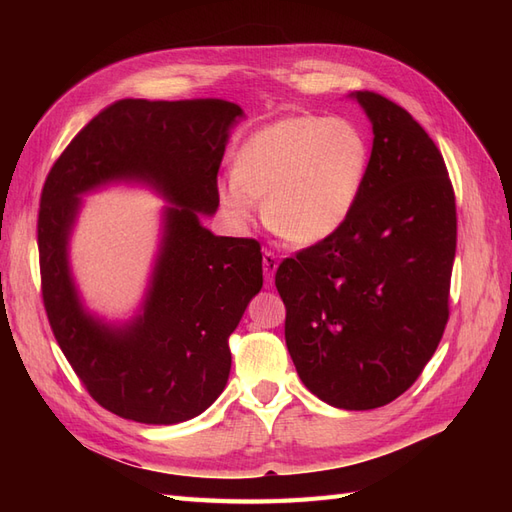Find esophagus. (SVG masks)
<instances>
[{"instance_id": "1", "label": "esophagus", "mask_w": 512, "mask_h": 512, "mask_svg": "<svg viewBox=\"0 0 512 512\" xmlns=\"http://www.w3.org/2000/svg\"><path fill=\"white\" fill-rule=\"evenodd\" d=\"M262 265H265V280L271 284L277 271V256L273 252H265V256H262Z\"/></svg>"}]
</instances>
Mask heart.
I'll return each mask as SVG.
<instances>
[{"mask_svg": "<svg viewBox=\"0 0 512 512\" xmlns=\"http://www.w3.org/2000/svg\"><path fill=\"white\" fill-rule=\"evenodd\" d=\"M367 164L369 145L348 119L290 115L247 138L235 173L218 179L215 194L230 228H250L265 198V218L275 232L314 245L350 218Z\"/></svg>", "mask_w": 512, "mask_h": 512, "instance_id": "heart-1", "label": "heart"}]
</instances>
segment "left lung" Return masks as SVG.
Here are the masks:
<instances>
[{"mask_svg":"<svg viewBox=\"0 0 512 512\" xmlns=\"http://www.w3.org/2000/svg\"><path fill=\"white\" fill-rule=\"evenodd\" d=\"M374 130L346 224L275 273L286 346L301 382L342 410L406 393L436 352L457 247L455 194L436 143L412 115L354 91Z\"/></svg>","mask_w":512,"mask_h":512,"instance_id":"8db88e82","label":"left lung"}]
</instances>
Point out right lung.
<instances>
[{
    "mask_svg": "<svg viewBox=\"0 0 512 512\" xmlns=\"http://www.w3.org/2000/svg\"><path fill=\"white\" fill-rule=\"evenodd\" d=\"M243 111L226 100H119L72 138L44 181L38 215L42 299L61 352L102 408L145 425L203 414L230 374L228 337L262 288L254 239L218 237V170ZM147 184L171 205L139 312L106 323L84 307L69 269L81 195Z\"/></svg>",
    "mask_w": 512,
    "mask_h": 512,
    "instance_id": "right-lung-1",
    "label": "right lung"
}]
</instances>
